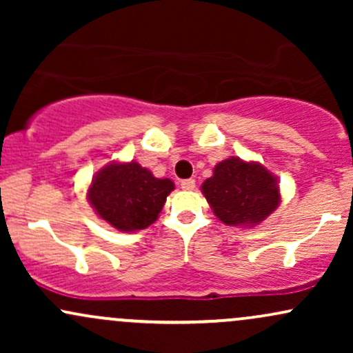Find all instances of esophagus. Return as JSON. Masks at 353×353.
<instances>
[{"label":"esophagus","mask_w":353,"mask_h":353,"mask_svg":"<svg viewBox=\"0 0 353 353\" xmlns=\"http://www.w3.org/2000/svg\"><path fill=\"white\" fill-rule=\"evenodd\" d=\"M181 188L185 189V190H192L194 188H196V181H194V179L181 181Z\"/></svg>","instance_id":"esophagus-1"}]
</instances>
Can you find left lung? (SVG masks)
<instances>
[{
	"mask_svg": "<svg viewBox=\"0 0 353 353\" xmlns=\"http://www.w3.org/2000/svg\"><path fill=\"white\" fill-rule=\"evenodd\" d=\"M202 194L219 221L239 228L257 225L281 202L277 177L262 164L239 157L219 163L202 184Z\"/></svg>",
	"mask_w": 353,
	"mask_h": 353,
	"instance_id": "obj_1",
	"label": "left lung"
}]
</instances>
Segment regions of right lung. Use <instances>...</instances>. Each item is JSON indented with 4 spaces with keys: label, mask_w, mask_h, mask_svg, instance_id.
<instances>
[{
    "label": "right lung",
    "mask_w": 353,
    "mask_h": 353,
    "mask_svg": "<svg viewBox=\"0 0 353 353\" xmlns=\"http://www.w3.org/2000/svg\"><path fill=\"white\" fill-rule=\"evenodd\" d=\"M174 189L171 179H157L137 163H111L96 174L88 201L101 219L123 232L149 228Z\"/></svg>",
    "instance_id": "obj_1"
}]
</instances>
